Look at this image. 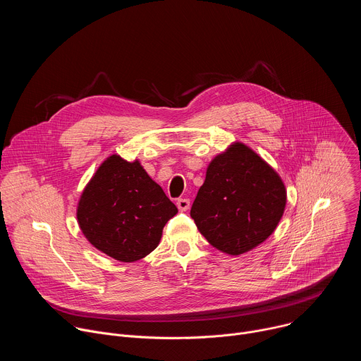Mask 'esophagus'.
<instances>
[{"instance_id":"34e87169","label":"esophagus","mask_w":361,"mask_h":361,"mask_svg":"<svg viewBox=\"0 0 361 361\" xmlns=\"http://www.w3.org/2000/svg\"><path fill=\"white\" fill-rule=\"evenodd\" d=\"M177 207L180 212H187L190 209V200L188 198H178L177 200Z\"/></svg>"}]
</instances>
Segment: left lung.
I'll return each instance as SVG.
<instances>
[{
  "instance_id": "obj_1",
  "label": "left lung",
  "mask_w": 361,
  "mask_h": 361,
  "mask_svg": "<svg viewBox=\"0 0 361 361\" xmlns=\"http://www.w3.org/2000/svg\"><path fill=\"white\" fill-rule=\"evenodd\" d=\"M284 207L286 187L279 174L235 142L210 163L190 216L212 245L238 255L273 234Z\"/></svg>"
}]
</instances>
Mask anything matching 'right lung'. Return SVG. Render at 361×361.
Segmentation results:
<instances>
[{
  "instance_id": "1",
  "label": "right lung",
  "mask_w": 361,
  "mask_h": 361,
  "mask_svg": "<svg viewBox=\"0 0 361 361\" xmlns=\"http://www.w3.org/2000/svg\"><path fill=\"white\" fill-rule=\"evenodd\" d=\"M177 212L138 161L111 156L85 187L77 219L95 248L118 262L133 263L159 245L164 226Z\"/></svg>"
}]
</instances>
